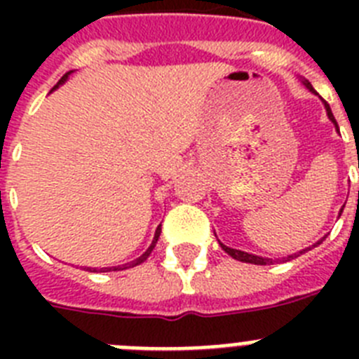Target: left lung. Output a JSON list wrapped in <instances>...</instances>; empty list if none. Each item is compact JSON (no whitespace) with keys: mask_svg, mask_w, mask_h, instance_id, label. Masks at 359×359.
Masks as SVG:
<instances>
[{"mask_svg":"<svg viewBox=\"0 0 359 359\" xmlns=\"http://www.w3.org/2000/svg\"><path fill=\"white\" fill-rule=\"evenodd\" d=\"M302 84L306 86L307 90L311 91V93H315V95H316L315 88H313V86H311V82H309V81H306V79H302ZM322 102H323V100H322ZM323 106H325V111H327V116H329V120H331V122L334 123L336 131H338V123H336V120H334V115H332L331 107H329V104H327V102H323ZM338 133H340V131H338ZM341 212H344V208H341V210H340V215H341ZM323 239H325V237H322V239H320L318 243H315V244H313V246H316V244H320V243H322ZM219 244H221V248H223L224 252L228 253V255H230V257H233V259H236V261H241V262H250V264H259V266H266V264H273V262H278V261H280V259H268V257L253 255V253L243 252V250L230 248V246H226V244H223V243H219ZM313 246H309V248H304V250H300V252H297V253H291V255H287V257H282V261H291V259H294V257H298V255H302V253H306L307 250H311V248H313Z\"/></svg>","mask_w":359,"mask_h":359,"instance_id":"obj_1","label":"left lung"}]
</instances>
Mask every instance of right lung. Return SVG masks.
<instances>
[{"instance_id":"obj_1","label":"right lung","mask_w":359,"mask_h":359,"mask_svg":"<svg viewBox=\"0 0 359 359\" xmlns=\"http://www.w3.org/2000/svg\"><path fill=\"white\" fill-rule=\"evenodd\" d=\"M72 73H73V72H68V73H66L65 77H62L61 81L57 82L55 88H59V86H61V84H65V82L68 81V77H69V75H72ZM55 88H53V90H55ZM160 233H161V224H160V226L156 228V231H154V239H152L151 246H149V248L145 250V252L142 253V255L138 257V259H135V261H133V262H128V264H122V266H113V268H88V269H90V271H102V273H104V271H120V269L135 268V266H138V264H142V262H144V261H147V257L151 255V252H152V250H154V246H156L158 237H160Z\"/></svg>"}]
</instances>
